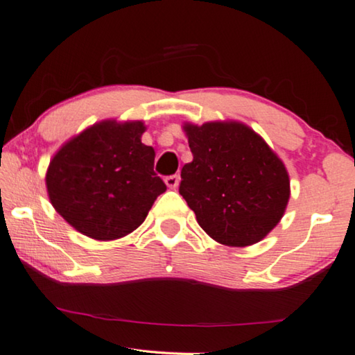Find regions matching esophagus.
I'll use <instances>...</instances> for the list:
<instances>
[{
	"mask_svg": "<svg viewBox=\"0 0 355 355\" xmlns=\"http://www.w3.org/2000/svg\"><path fill=\"white\" fill-rule=\"evenodd\" d=\"M164 182H166L168 188H177L178 183H180V175H177V173H175V175H168V177H166Z\"/></svg>",
	"mask_w": 355,
	"mask_h": 355,
	"instance_id": "obj_1",
	"label": "esophagus"
}]
</instances>
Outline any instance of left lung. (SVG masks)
<instances>
[{
    "label": "left lung",
    "instance_id": "obj_1",
    "mask_svg": "<svg viewBox=\"0 0 355 355\" xmlns=\"http://www.w3.org/2000/svg\"><path fill=\"white\" fill-rule=\"evenodd\" d=\"M193 161L178 191L209 236L227 246L261 241L283 217L289 178L283 162L238 122L184 125Z\"/></svg>",
    "mask_w": 355,
    "mask_h": 355
}]
</instances>
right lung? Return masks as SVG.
<instances>
[{
  "label": "right lung",
  "instance_id": "1",
  "mask_svg": "<svg viewBox=\"0 0 355 355\" xmlns=\"http://www.w3.org/2000/svg\"><path fill=\"white\" fill-rule=\"evenodd\" d=\"M141 122L106 121L59 149L46 173L54 209L89 238L116 239L137 230L167 187L154 172V149Z\"/></svg>",
  "mask_w": 355,
  "mask_h": 355
}]
</instances>
